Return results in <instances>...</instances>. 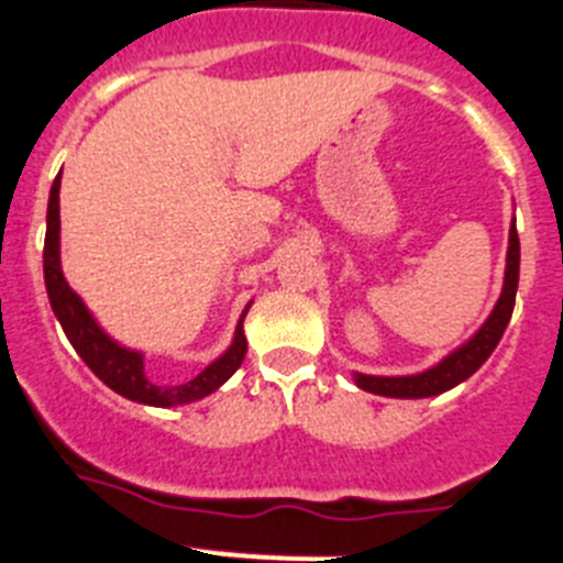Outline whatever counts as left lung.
I'll return each mask as SVG.
<instances>
[{
	"instance_id": "obj_1",
	"label": "left lung",
	"mask_w": 563,
	"mask_h": 563,
	"mask_svg": "<svg viewBox=\"0 0 563 563\" xmlns=\"http://www.w3.org/2000/svg\"><path fill=\"white\" fill-rule=\"evenodd\" d=\"M516 286H519V235H516V224L510 227L508 238V266H505V286L499 300H496L494 311L485 319V325L479 328L463 347L443 358L434 367L415 373V376H364V373H353L356 384L367 393L387 395V398H429V395H440L445 389L457 387L460 382L477 373L483 367L485 358L494 353V347L503 339L505 328L510 322L516 302Z\"/></svg>"
}]
</instances>
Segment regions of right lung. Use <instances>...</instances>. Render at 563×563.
<instances>
[{
    "instance_id": "obj_1",
    "label": "right lung",
    "mask_w": 563,
    "mask_h": 563,
    "mask_svg": "<svg viewBox=\"0 0 563 563\" xmlns=\"http://www.w3.org/2000/svg\"><path fill=\"white\" fill-rule=\"evenodd\" d=\"M58 190H60V174L49 187V205H47V238H44V283H47V297L53 306L55 317H58L60 328L78 351V356L89 364L95 376L120 393L129 401L148 404V407H179V404L199 401L205 395L216 393L227 378L241 367L246 356V336H244V317L246 308L238 319L235 339L227 347L224 356H219L212 364H207L199 376L190 378L176 387H159L145 376L143 353L120 347L111 336H106L103 328L98 325L84 306L78 294L69 288L60 272V216H58Z\"/></svg>"
}]
</instances>
